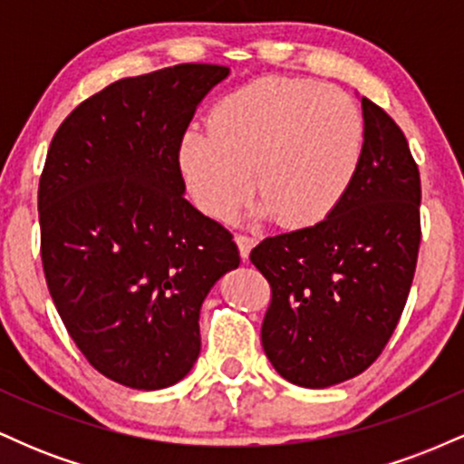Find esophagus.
I'll return each instance as SVG.
<instances>
[{
	"label": "esophagus",
	"mask_w": 464,
	"mask_h": 464,
	"mask_svg": "<svg viewBox=\"0 0 464 464\" xmlns=\"http://www.w3.org/2000/svg\"><path fill=\"white\" fill-rule=\"evenodd\" d=\"M236 242H237V248H239V255H242V259H248L250 255V248L255 246V236H248V233H237L236 236Z\"/></svg>",
	"instance_id": "34e87169"
}]
</instances>
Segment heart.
Segmentation results:
<instances>
[{"label": "heart", "mask_w": 464, "mask_h": 464, "mask_svg": "<svg viewBox=\"0 0 464 464\" xmlns=\"http://www.w3.org/2000/svg\"><path fill=\"white\" fill-rule=\"evenodd\" d=\"M364 117L347 93L268 76L218 100L209 129L191 126L179 161L196 205L227 218L255 189L259 216L310 227L338 207L360 169Z\"/></svg>", "instance_id": "1"}]
</instances>
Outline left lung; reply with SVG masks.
Instances as JSON below:
<instances>
[{"label": "left lung", "instance_id": "obj_1", "mask_svg": "<svg viewBox=\"0 0 464 464\" xmlns=\"http://www.w3.org/2000/svg\"><path fill=\"white\" fill-rule=\"evenodd\" d=\"M362 115L364 152L338 207L250 250L270 284L264 351L281 377L303 388L347 382L380 358L417 270L419 168L382 106L362 98Z\"/></svg>", "mask_w": 464, "mask_h": 464}]
</instances>
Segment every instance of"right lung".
I'll return each mask as SVG.
<instances>
[{
  "mask_svg": "<svg viewBox=\"0 0 464 464\" xmlns=\"http://www.w3.org/2000/svg\"><path fill=\"white\" fill-rule=\"evenodd\" d=\"M228 67L183 63L121 78L65 117L39 180L52 301L104 377L159 391L200 353V305L239 266L231 231L185 200L179 148Z\"/></svg>",
  "mask_w": 464,
  "mask_h": 464,
  "instance_id": "right-lung-1",
  "label": "right lung"
}]
</instances>
